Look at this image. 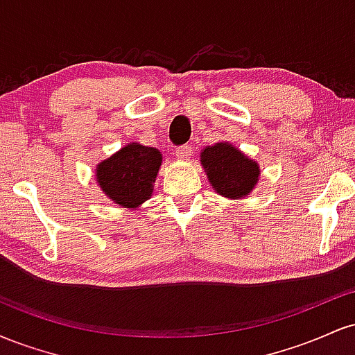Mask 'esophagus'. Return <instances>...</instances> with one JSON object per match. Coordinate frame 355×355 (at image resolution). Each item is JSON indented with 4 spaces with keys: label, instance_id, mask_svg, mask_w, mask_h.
I'll list each match as a JSON object with an SVG mask.
<instances>
[{
    "label": "esophagus",
    "instance_id": "esophagus-1",
    "mask_svg": "<svg viewBox=\"0 0 355 355\" xmlns=\"http://www.w3.org/2000/svg\"><path fill=\"white\" fill-rule=\"evenodd\" d=\"M191 153H193V150H191L190 145H182L175 150V155H177V158H180V160H189Z\"/></svg>",
    "mask_w": 355,
    "mask_h": 355
}]
</instances>
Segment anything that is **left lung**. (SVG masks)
<instances>
[{"label": "left lung", "mask_w": 355, "mask_h": 355, "mask_svg": "<svg viewBox=\"0 0 355 355\" xmlns=\"http://www.w3.org/2000/svg\"><path fill=\"white\" fill-rule=\"evenodd\" d=\"M202 165L215 191L229 198L245 197L259 180V165L229 144L207 146Z\"/></svg>", "instance_id": "obj_1"}]
</instances>
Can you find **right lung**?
<instances>
[{
	"label": "right lung",
	"mask_w": 355,
	"mask_h": 355,
	"mask_svg": "<svg viewBox=\"0 0 355 355\" xmlns=\"http://www.w3.org/2000/svg\"><path fill=\"white\" fill-rule=\"evenodd\" d=\"M162 165V153L152 146L130 144L101 162L96 182L121 207H137L152 197L153 183Z\"/></svg>",
	"instance_id": "obj_1"
}]
</instances>
